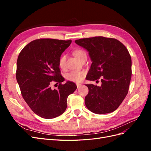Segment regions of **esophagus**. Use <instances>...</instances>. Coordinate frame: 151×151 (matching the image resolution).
Here are the masks:
<instances>
[{
  "label": "esophagus",
  "mask_w": 151,
  "mask_h": 151,
  "mask_svg": "<svg viewBox=\"0 0 151 151\" xmlns=\"http://www.w3.org/2000/svg\"><path fill=\"white\" fill-rule=\"evenodd\" d=\"M76 85H77V88H78V89H79V88H80L82 86V84H79V83H77Z\"/></svg>",
  "instance_id": "1"
}]
</instances>
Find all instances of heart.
<instances>
[{
  "label": "heart",
  "mask_w": 151,
  "mask_h": 151,
  "mask_svg": "<svg viewBox=\"0 0 151 151\" xmlns=\"http://www.w3.org/2000/svg\"><path fill=\"white\" fill-rule=\"evenodd\" d=\"M84 53H85L84 51H83V50H82L81 49L76 50L74 52V56L78 59V60L82 55ZM65 62H66V55L63 54L62 55H61L60 58H59V60H58L59 67L62 68H64L65 67ZM85 74L86 73L84 71L73 70L68 72V74H66V78L70 81L79 83V82H81L83 80Z\"/></svg>",
  "instance_id": "1"
}]
</instances>
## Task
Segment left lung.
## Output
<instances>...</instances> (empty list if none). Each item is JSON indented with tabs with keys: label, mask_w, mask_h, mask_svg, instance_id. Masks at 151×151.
<instances>
[{
	"label": "left lung",
	"mask_w": 151,
	"mask_h": 151,
	"mask_svg": "<svg viewBox=\"0 0 151 151\" xmlns=\"http://www.w3.org/2000/svg\"><path fill=\"white\" fill-rule=\"evenodd\" d=\"M75 43L89 53L92 62L86 79L98 81L101 86H86L89 93L85 104L96 114L111 113L118 108L129 91L132 60L127 48L119 41L103 36L77 40Z\"/></svg>",
	"instance_id": "obj_1"
}]
</instances>
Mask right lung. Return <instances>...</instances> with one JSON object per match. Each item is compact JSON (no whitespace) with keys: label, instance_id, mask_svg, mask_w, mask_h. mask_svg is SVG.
Returning <instances> with one entry per match:
<instances>
[{"label":"right lung","instance_id":"add662e5","mask_svg":"<svg viewBox=\"0 0 151 151\" xmlns=\"http://www.w3.org/2000/svg\"><path fill=\"white\" fill-rule=\"evenodd\" d=\"M72 40L39 39L30 42L21 50L17 60L16 79L24 101L40 117L50 119L60 116L67 108L68 95L77 89L67 81L52 89L53 82L62 83L58 60Z\"/></svg>","mask_w":151,"mask_h":151}]
</instances>
